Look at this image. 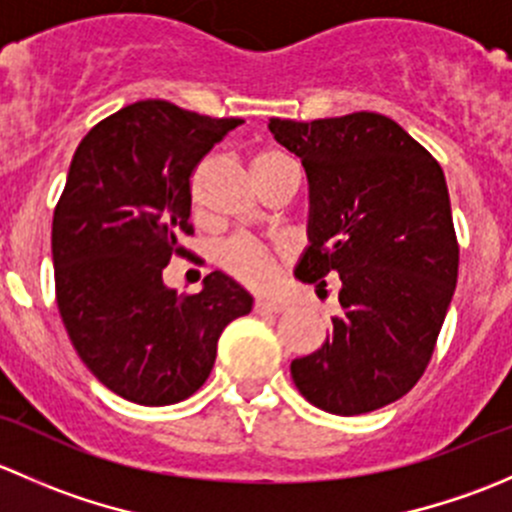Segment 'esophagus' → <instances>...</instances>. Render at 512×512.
<instances>
[{
    "mask_svg": "<svg viewBox=\"0 0 512 512\" xmlns=\"http://www.w3.org/2000/svg\"><path fill=\"white\" fill-rule=\"evenodd\" d=\"M255 312L257 314H280L285 312V302H280V299H267V297H257L255 299Z\"/></svg>",
    "mask_w": 512,
    "mask_h": 512,
    "instance_id": "34e87169",
    "label": "esophagus"
}]
</instances>
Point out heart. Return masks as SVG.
Here are the masks:
<instances>
[{"label": "heart", "instance_id": "obj_1", "mask_svg": "<svg viewBox=\"0 0 512 512\" xmlns=\"http://www.w3.org/2000/svg\"><path fill=\"white\" fill-rule=\"evenodd\" d=\"M285 160H289L285 153L275 151V148L260 151L252 158V175H255V180L262 178ZM220 262H223L230 275H235L237 280L252 287H265L275 275V255H272V250L260 245L257 240H250V237H232L230 242H225L223 250H220Z\"/></svg>", "mask_w": 512, "mask_h": 512}]
</instances>
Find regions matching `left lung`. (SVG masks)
Segmentation results:
<instances>
[{
  "label": "left lung",
  "instance_id": "obj_1",
  "mask_svg": "<svg viewBox=\"0 0 512 512\" xmlns=\"http://www.w3.org/2000/svg\"><path fill=\"white\" fill-rule=\"evenodd\" d=\"M304 165L309 245L294 277L339 275L342 314L317 352L292 361L294 386L317 409L359 416L414 389L458 280L446 178L436 158L381 113L317 121L270 118Z\"/></svg>",
  "mask_w": 512,
  "mask_h": 512
}]
</instances>
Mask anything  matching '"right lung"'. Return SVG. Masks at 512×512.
<instances>
[{"instance_id":"right-lung-1","label":"right lung","mask_w":512,"mask_h":512,"mask_svg":"<svg viewBox=\"0 0 512 512\" xmlns=\"http://www.w3.org/2000/svg\"><path fill=\"white\" fill-rule=\"evenodd\" d=\"M240 123L146 98L96 123L69 165L51 227L56 302L81 361L133 404L193 396L223 329L252 312V294L223 272L190 297L163 282L193 232V168Z\"/></svg>"}]
</instances>
